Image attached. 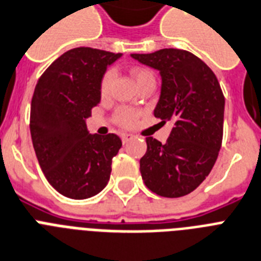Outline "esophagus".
I'll return each mask as SVG.
<instances>
[{
    "label": "esophagus",
    "instance_id": "1",
    "mask_svg": "<svg viewBox=\"0 0 261 261\" xmlns=\"http://www.w3.org/2000/svg\"><path fill=\"white\" fill-rule=\"evenodd\" d=\"M134 138V135L131 134H123L122 135V141H123V143H127V142H130L131 139Z\"/></svg>",
    "mask_w": 261,
    "mask_h": 261
}]
</instances>
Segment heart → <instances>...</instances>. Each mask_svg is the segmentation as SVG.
I'll use <instances>...</instances> for the list:
<instances>
[{
  "instance_id": "obj_1",
  "label": "heart",
  "mask_w": 261,
  "mask_h": 261,
  "mask_svg": "<svg viewBox=\"0 0 261 261\" xmlns=\"http://www.w3.org/2000/svg\"><path fill=\"white\" fill-rule=\"evenodd\" d=\"M133 76H134L135 82L141 83L142 80L147 79V77H152V73L147 69H143V68H134L133 69ZM114 77H115V72L114 69H109V71L106 72L103 77H101V82H100V95L103 97H106L107 95L110 94V91H111V86H112V82H114ZM138 119V114L133 110H128V109H123L120 110L118 112V115H116V120H118V123L122 124L124 127H131L134 126L135 122Z\"/></svg>"
}]
</instances>
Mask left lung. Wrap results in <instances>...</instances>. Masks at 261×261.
<instances>
[{
    "label": "left lung",
    "instance_id": "8db88e82",
    "mask_svg": "<svg viewBox=\"0 0 261 261\" xmlns=\"http://www.w3.org/2000/svg\"><path fill=\"white\" fill-rule=\"evenodd\" d=\"M131 57L160 72L154 116L173 122L166 143L146 138L147 151L139 161L142 179L158 196H186L209 175L221 149L225 99L220 83L188 50L166 48Z\"/></svg>",
    "mask_w": 261,
    "mask_h": 261
}]
</instances>
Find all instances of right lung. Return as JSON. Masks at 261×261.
I'll use <instances>...</instances> for the list:
<instances>
[{
	"mask_svg": "<svg viewBox=\"0 0 261 261\" xmlns=\"http://www.w3.org/2000/svg\"><path fill=\"white\" fill-rule=\"evenodd\" d=\"M122 54L73 48L45 69L31 106V135L40 167L63 196L84 200L105 189L112 158L122 147L115 134H90L86 119L100 101V82Z\"/></svg>",
	"mask_w": 261,
	"mask_h": 261,
	"instance_id": "right-lung-1",
	"label": "right lung"
}]
</instances>
